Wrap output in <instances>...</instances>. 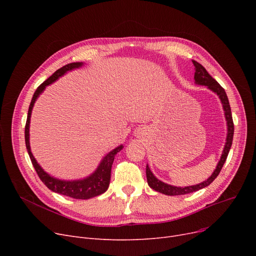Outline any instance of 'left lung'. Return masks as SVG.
<instances>
[{"label":"left lung","instance_id":"left-lung-1","mask_svg":"<svg viewBox=\"0 0 256 256\" xmlns=\"http://www.w3.org/2000/svg\"><path fill=\"white\" fill-rule=\"evenodd\" d=\"M194 67H195V74H194V80L195 83L198 85H204L208 86L210 90H212L214 92H216L221 102L223 104V109L225 112V118L227 121V138H226V143H225V147L223 154L221 156V158L219 160V163L214 169V173L210 176V178H208L206 182L195 184V186H184V188H180V186H173L170 184H167L163 182L158 180V178H156V176L152 174V172L150 171V167L146 166V178H147V182H148V186L154 189L156 192L163 193L165 195H170V196H176V195H184V194H189L192 192H196L202 188L208 186V184H210L214 178H216L225 163V160L227 158L228 152H230V150L232 144V138H234V120H232V109H230V102H228L227 96L225 90L221 87V85L217 82L216 80L212 78V76H210V74L206 72V70L204 67L201 65L200 63H198L195 60H192Z\"/></svg>","mask_w":256,"mask_h":256}]
</instances>
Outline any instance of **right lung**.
Returning a JSON list of instances; mask_svg holds the SVG:
<instances>
[{
  "instance_id": "obj_1",
  "label": "right lung",
  "mask_w": 256,
  "mask_h": 256,
  "mask_svg": "<svg viewBox=\"0 0 256 256\" xmlns=\"http://www.w3.org/2000/svg\"><path fill=\"white\" fill-rule=\"evenodd\" d=\"M82 65H83L82 62H74V63L66 64L63 67H61V68H59L58 70L54 72L48 78H46L44 80L42 85L38 86V88L36 89V91L34 93L33 98L31 100L29 111H28V117H26V126H24L26 147V150H28L29 156L31 158V162L38 174L39 178L42 180V182L52 192H56V193H59L61 195H65V196H70L74 199H89L92 197L98 196L106 191V189L109 188V184H110L111 168H112V164L114 162V158L117 152H119L121 150H122V145L116 147L114 150L102 158V163L100 164L96 171L93 174H91L90 176H88L84 180H74V182L72 180V182L60 180L50 176L46 172H44L42 170V168L40 167L38 165V163L36 162V160L34 158L32 152H31V148H30L29 126H30V118H31L33 106H34L35 100L39 96V94L44 90V88L48 85L52 84V82H55V80L59 76H63L66 72L72 70L74 68H78V67L82 66Z\"/></svg>"
}]
</instances>
